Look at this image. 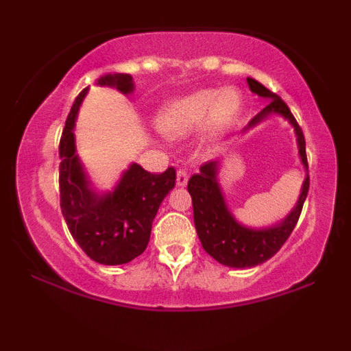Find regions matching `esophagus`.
Wrapping results in <instances>:
<instances>
[{
	"mask_svg": "<svg viewBox=\"0 0 351 351\" xmlns=\"http://www.w3.org/2000/svg\"><path fill=\"white\" fill-rule=\"evenodd\" d=\"M188 178L189 173L186 170H183V168H180V170L176 171V184H178V186H186Z\"/></svg>",
	"mask_w": 351,
	"mask_h": 351,
	"instance_id": "esophagus-1",
	"label": "esophagus"
}]
</instances>
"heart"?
Here are the masks:
<instances>
[{
	"label": "heart",
	"instance_id": "heart-1",
	"mask_svg": "<svg viewBox=\"0 0 351 351\" xmlns=\"http://www.w3.org/2000/svg\"><path fill=\"white\" fill-rule=\"evenodd\" d=\"M241 107L243 99L234 88H203L165 104L156 115V125L165 135L178 136L196 130L209 117V130L217 134L234 122Z\"/></svg>",
	"mask_w": 351,
	"mask_h": 351
}]
</instances>
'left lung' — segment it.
I'll return each instance as SVG.
<instances>
[{
  "instance_id": "obj_1",
  "label": "left lung",
  "mask_w": 351,
  "mask_h": 351,
  "mask_svg": "<svg viewBox=\"0 0 351 351\" xmlns=\"http://www.w3.org/2000/svg\"><path fill=\"white\" fill-rule=\"evenodd\" d=\"M247 84L254 94L271 100L259 114L254 117L249 127L259 123L271 114L285 117L295 128L302 163L308 167L304 134H302L300 125L297 123L287 104L257 80L247 77ZM216 175L217 162H208L199 168V173L193 175L188 181V191L193 199V217H195V226L201 245L209 256L215 257L217 263L228 265V267L245 269L265 263L279 251L289 239V236L292 234L300 217L304 201L307 198L310 184L308 176L304 181L297 206L280 224L267 229H249L236 223L234 217L228 211Z\"/></svg>"
}]
</instances>
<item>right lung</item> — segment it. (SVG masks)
<instances>
[{"label": "right lung", "mask_w": 351, "mask_h": 351, "mask_svg": "<svg viewBox=\"0 0 351 351\" xmlns=\"http://www.w3.org/2000/svg\"><path fill=\"white\" fill-rule=\"evenodd\" d=\"M100 86H114L123 94L134 90L128 74L104 75ZM87 88L75 97L59 142L60 209L72 237L92 261L106 265L127 264L147 249L152 223L165 196L175 186L176 171L148 173L132 165L114 193L99 196L88 189L74 145V123Z\"/></svg>", "instance_id": "1"}]
</instances>
